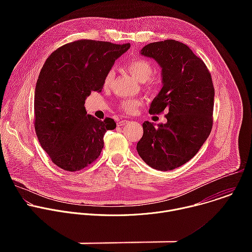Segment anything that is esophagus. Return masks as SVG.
<instances>
[{"label": "esophagus", "mask_w": 252, "mask_h": 252, "mask_svg": "<svg viewBox=\"0 0 252 252\" xmlns=\"http://www.w3.org/2000/svg\"><path fill=\"white\" fill-rule=\"evenodd\" d=\"M127 123H128V121H126V120H122V121H119V122H118V126H122L126 125Z\"/></svg>", "instance_id": "esophagus-1"}]
</instances>
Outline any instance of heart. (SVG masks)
<instances>
[{"label": "heart", "instance_id": "1", "mask_svg": "<svg viewBox=\"0 0 252 252\" xmlns=\"http://www.w3.org/2000/svg\"><path fill=\"white\" fill-rule=\"evenodd\" d=\"M127 68L129 70V73L139 82L145 83L153 77L155 73V68L153 64L146 61V60H135L132 61L131 63H128ZM115 78V71L114 70H109L107 74L104 77L103 85L104 87H110L114 81ZM140 105V100L136 98H130V99H123L120 103L121 110L127 114H132L136 111L137 107Z\"/></svg>", "mask_w": 252, "mask_h": 252}]
</instances>
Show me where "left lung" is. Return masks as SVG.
<instances>
[{"label": "left lung", "instance_id": "obj_1", "mask_svg": "<svg viewBox=\"0 0 252 252\" xmlns=\"http://www.w3.org/2000/svg\"><path fill=\"white\" fill-rule=\"evenodd\" d=\"M140 54L161 67L162 88L154 98L150 114L164 110L166 124H142L136 145L139 157L158 170H171L190 160L212 128L214 88L203 61L185 44L174 40L151 43Z\"/></svg>", "mask_w": 252, "mask_h": 252}]
</instances>
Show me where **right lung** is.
Returning <instances> with one entry per match:
<instances>
[{
	"instance_id": "obj_1",
	"label": "right lung",
	"mask_w": 252,
	"mask_h": 252,
	"mask_svg": "<svg viewBox=\"0 0 252 252\" xmlns=\"http://www.w3.org/2000/svg\"><path fill=\"white\" fill-rule=\"evenodd\" d=\"M129 48L80 40L62 46L45 62L34 91V129L59 167L81 170L99 157L104 133L117 124L87 115L85 100L92 92H101L107 71Z\"/></svg>"
}]
</instances>
